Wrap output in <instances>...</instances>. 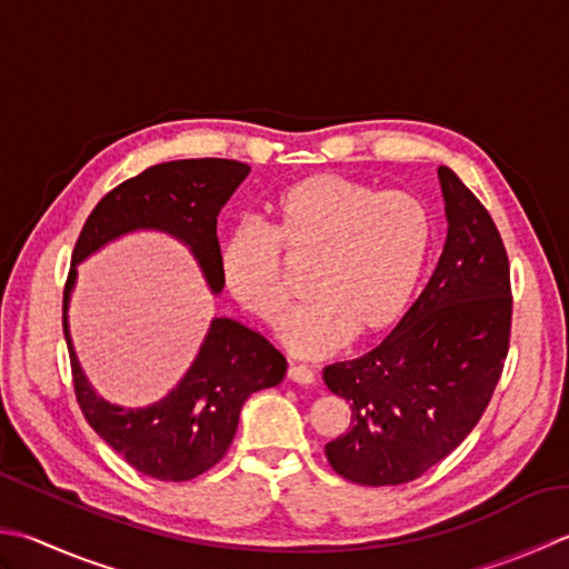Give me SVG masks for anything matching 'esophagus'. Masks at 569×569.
Masks as SVG:
<instances>
[{"label":"esophagus","mask_w":569,"mask_h":569,"mask_svg":"<svg viewBox=\"0 0 569 569\" xmlns=\"http://www.w3.org/2000/svg\"><path fill=\"white\" fill-rule=\"evenodd\" d=\"M288 380L296 385H313L316 375H313V370H308V367H303V365H291L288 367Z\"/></svg>","instance_id":"esophagus-1"}]
</instances>
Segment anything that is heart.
<instances>
[{"label": "heart", "mask_w": 569, "mask_h": 569, "mask_svg": "<svg viewBox=\"0 0 569 569\" xmlns=\"http://www.w3.org/2000/svg\"><path fill=\"white\" fill-rule=\"evenodd\" d=\"M266 214L269 231L243 224L227 233L219 278L247 313L273 326L291 300L280 253L288 263H313L316 300L278 328L298 358H328L352 336L377 338L405 316L433 237L425 199L320 172L281 189Z\"/></svg>", "instance_id": "obj_1"}]
</instances>
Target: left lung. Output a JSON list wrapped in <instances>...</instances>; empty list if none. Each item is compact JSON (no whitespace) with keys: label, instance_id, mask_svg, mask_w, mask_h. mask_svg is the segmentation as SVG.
<instances>
[{"label":"left lung","instance_id":"8db88e82","mask_svg":"<svg viewBox=\"0 0 569 569\" xmlns=\"http://www.w3.org/2000/svg\"><path fill=\"white\" fill-rule=\"evenodd\" d=\"M439 184L449 229L427 288L375 350L322 370L352 411L326 456L360 486L427 473L469 437L503 372L513 313L506 247L491 214L443 164Z\"/></svg>","mask_w":569,"mask_h":569}]
</instances>
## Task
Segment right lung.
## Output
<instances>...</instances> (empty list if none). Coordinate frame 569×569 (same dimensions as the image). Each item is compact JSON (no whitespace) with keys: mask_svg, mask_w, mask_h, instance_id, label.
<instances>
[{"mask_svg":"<svg viewBox=\"0 0 569 569\" xmlns=\"http://www.w3.org/2000/svg\"><path fill=\"white\" fill-rule=\"evenodd\" d=\"M249 172V164L219 158L148 167L100 199L71 256L63 291V336L78 407L110 449L158 481H189L219 463L237 433L243 402L283 380L286 358L243 322L211 318L197 358L162 399L148 407L108 402L88 382L73 350L69 303L78 278L76 266L126 233L162 231L184 243L209 291L221 293L217 217Z\"/></svg>","mask_w":569,"mask_h":569,"instance_id":"obj_1","label":"right lung"}]
</instances>
